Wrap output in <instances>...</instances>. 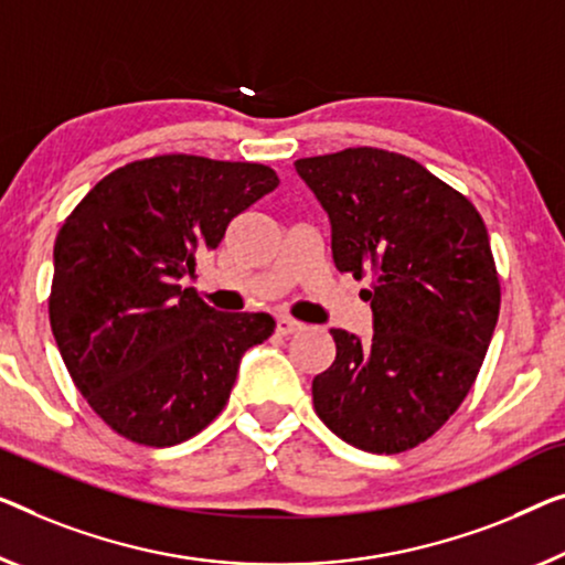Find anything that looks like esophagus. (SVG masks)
I'll return each instance as SVG.
<instances>
[{"mask_svg": "<svg viewBox=\"0 0 565 565\" xmlns=\"http://www.w3.org/2000/svg\"><path fill=\"white\" fill-rule=\"evenodd\" d=\"M301 330H305V324L297 322V319H291V317H279V319H276V332L284 334V337L297 334Z\"/></svg>", "mask_w": 565, "mask_h": 565, "instance_id": "34e87169", "label": "esophagus"}]
</instances>
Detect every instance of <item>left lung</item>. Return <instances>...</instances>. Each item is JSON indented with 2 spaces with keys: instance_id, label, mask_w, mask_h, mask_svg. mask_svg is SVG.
Returning a JSON list of instances; mask_svg holds the SVG:
<instances>
[{
  "instance_id": "obj_1",
  "label": "left lung",
  "mask_w": 565,
  "mask_h": 565,
  "mask_svg": "<svg viewBox=\"0 0 565 565\" xmlns=\"http://www.w3.org/2000/svg\"><path fill=\"white\" fill-rule=\"evenodd\" d=\"M332 228V258L373 309V337L330 330L334 363L311 381L317 416L373 454L439 431L475 383L500 315L482 215L414 159L358 147L294 162Z\"/></svg>"
}]
</instances>
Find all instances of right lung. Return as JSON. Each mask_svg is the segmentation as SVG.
<instances>
[{"label": "right lung", "instance_id": "obj_1", "mask_svg": "<svg viewBox=\"0 0 565 565\" xmlns=\"http://www.w3.org/2000/svg\"><path fill=\"white\" fill-rule=\"evenodd\" d=\"M276 184L264 164L164 154L106 174L67 215L50 327L75 388L124 439L174 446L202 431L246 350L271 337V315H223L180 281Z\"/></svg>", "mask_w": 565, "mask_h": 565}]
</instances>
